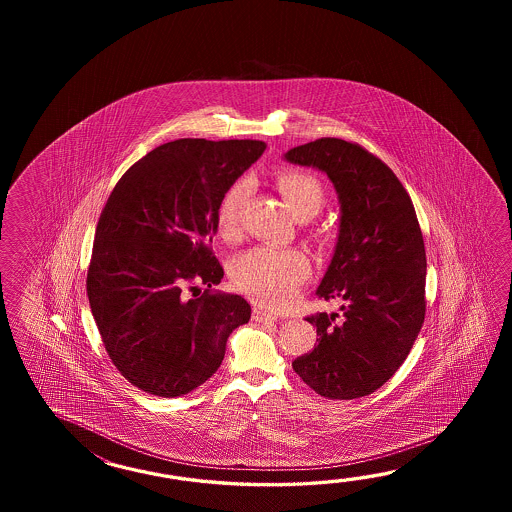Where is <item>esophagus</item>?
<instances>
[{
  "mask_svg": "<svg viewBox=\"0 0 512 512\" xmlns=\"http://www.w3.org/2000/svg\"><path fill=\"white\" fill-rule=\"evenodd\" d=\"M252 318H254L256 322H261V324H272V322H276V320H278V316L271 313V311L261 309V307H256V309H254Z\"/></svg>",
  "mask_w": 512,
  "mask_h": 512,
  "instance_id": "esophagus-1",
  "label": "esophagus"
}]
</instances>
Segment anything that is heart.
Here are the masks:
<instances>
[{
    "mask_svg": "<svg viewBox=\"0 0 512 512\" xmlns=\"http://www.w3.org/2000/svg\"><path fill=\"white\" fill-rule=\"evenodd\" d=\"M280 190L294 218L309 219L318 214L324 203V190L313 175L285 170L278 175ZM249 194V183L238 181L221 197L218 207V232L221 238L232 240L240 230V212ZM309 274V261L296 249L252 247L230 263V278L241 293L251 296L258 304L280 309L291 304Z\"/></svg>",
    "mask_w": 512,
    "mask_h": 512,
    "instance_id": "b5f03b06",
    "label": "heart"
}]
</instances>
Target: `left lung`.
<instances>
[{"mask_svg":"<svg viewBox=\"0 0 512 512\" xmlns=\"http://www.w3.org/2000/svg\"><path fill=\"white\" fill-rule=\"evenodd\" d=\"M313 166L335 186L337 245L316 289L344 300L338 313H316L318 346L293 370L327 399H357L390 381L425 322V241L397 175L359 144L318 139L283 155Z\"/></svg>","mask_w":512,"mask_h":512,"instance_id":"obj_1","label":"left lung"}]
</instances>
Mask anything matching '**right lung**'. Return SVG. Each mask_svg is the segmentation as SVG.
I'll return each instance as SVG.
<instances>
[{
	"mask_svg": "<svg viewBox=\"0 0 512 512\" xmlns=\"http://www.w3.org/2000/svg\"><path fill=\"white\" fill-rule=\"evenodd\" d=\"M265 148L261 141L166 142L133 164L108 197L87 296L109 359L142 392L196 390L221 366L230 333L251 320L245 298L214 289L223 267L210 245L221 197Z\"/></svg>",
	"mask_w": 512,
	"mask_h": 512,
	"instance_id": "right-lung-1",
	"label": "right lung"
}]
</instances>
